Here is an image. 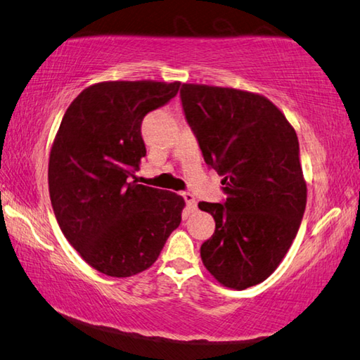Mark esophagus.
<instances>
[{
	"instance_id": "obj_1",
	"label": "esophagus",
	"mask_w": 360,
	"mask_h": 360,
	"mask_svg": "<svg viewBox=\"0 0 360 360\" xmlns=\"http://www.w3.org/2000/svg\"><path fill=\"white\" fill-rule=\"evenodd\" d=\"M184 198H185V200H186L188 209H190L191 212L196 210L198 200H196V198H194V194H191V193H184Z\"/></svg>"
}]
</instances>
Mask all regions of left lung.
I'll return each instance as SVG.
<instances>
[{
  "label": "left lung",
  "mask_w": 360,
  "mask_h": 360,
  "mask_svg": "<svg viewBox=\"0 0 360 360\" xmlns=\"http://www.w3.org/2000/svg\"><path fill=\"white\" fill-rule=\"evenodd\" d=\"M181 104L204 160L224 179L226 202H199L215 218L200 257L219 285L243 291L280 266L300 228L307 181L299 139L259 93L184 84Z\"/></svg>",
  "instance_id": "8db88e82"
}]
</instances>
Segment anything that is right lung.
I'll list each match as a JSON object with an SVG mask.
<instances>
[{
    "label": "right lung",
    "mask_w": 360,
    "mask_h": 360,
    "mask_svg": "<svg viewBox=\"0 0 360 360\" xmlns=\"http://www.w3.org/2000/svg\"><path fill=\"white\" fill-rule=\"evenodd\" d=\"M180 82L112 80L85 88L65 117L49 156V193L61 232L88 266L124 278L155 264L179 228L185 199L137 184L147 153L141 123Z\"/></svg>",
    "instance_id": "right-lung-1"
}]
</instances>
